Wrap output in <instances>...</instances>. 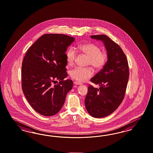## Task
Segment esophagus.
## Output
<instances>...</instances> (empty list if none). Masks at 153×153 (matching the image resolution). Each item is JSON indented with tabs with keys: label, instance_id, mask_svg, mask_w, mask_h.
<instances>
[{
	"label": "esophagus",
	"instance_id": "1",
	"mask_svg": "<svg viewBox=\"0 0 153 153\" xmlns=\"http://www.w3.org/2000/svg\"><path fill=\"white\" fill-rule=\"evenodd\" d=\"M74 84L75 85H82V83H79V82H74Z\"/></svg>",
	"mask_w": 153,
	"mask_h": 153
}]
</instances>
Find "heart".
I'll return each mask as SVG.
<instances>
[{
    "label": "heart",
    "instance_id": "obj_1",
    "mask_svg": "<svg viewBox=\"0 0 153 153\" xmlns=\"http://www.w3.org/2000/svg\"><path fill=\"white\" fill-rule=\"evenodd\" d=\"M80 52L85 54L89 58L88 65L96 70L102 69L108 60L106 52L101 51L99 46L94 43H86L80 45L78 47ZM76 57V53L73 48H69L66 52V59L68 66L74 64ZM93 74L92 70L90 68H76L70 72V76L72 79L79 82H83L90 78Z\"/></svg>",
    "mask_w": 153,
    "mask_h": 153
}]
</instances>
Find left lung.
<instances>
[{
    "instance_id": "obj_1",
    "label": "left lung",
    "mask_w": 153,
    "mask_h": 153,
    "mask_svg": "<svg viewBox=\"0 0 153 153\" xmlns=\"http://www.w3.org/2000/svg\"><path fill=\"white\" fill-rule=\"evenodd\" d=\"M91 38L104 43L108 60L102 70L91 79V82L99 85L100 88L89 85L85 106L91 116L102 118L113 113L121 103L129 71L126 56L119 45L104 34L91 36Z\"/></svg>"
}]
</instances>
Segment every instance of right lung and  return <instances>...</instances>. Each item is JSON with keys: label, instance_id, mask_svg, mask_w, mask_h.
<instances>
[{"label": "right lung", "instance_id": "add662e5", "mask_svg": "<svg viewBox=\"0 0 153 153\" xmlns=\"http://www.w3.org/2000/svg\"><path fill=\"white\" fill-rule=\"evenodd\" d=\"M75 41L61 34L42 35L29 48L22 68L23 93L34 110L45 116L62 107L73 82L68 76L66 51ZM60 82L55 85L52 83Z\"/></svg>", "mask_w": 153, "mask_h": 153}]
</instances>
